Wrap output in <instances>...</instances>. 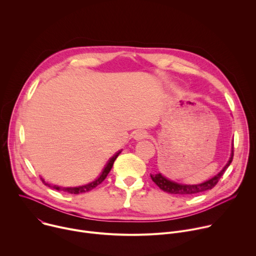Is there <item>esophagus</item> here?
<instances>
[{"instance_id":"1","label":"esophagus","mask_w":256,"mask_h":256,"mask_svg":"<svg viewBox=\"0 0 256 256\" xmlns=\"http://www.w3.org/2000/svg\"><path fill=\"white\" fill-rule=\"evenodd\" d=\"M147 136H148V132H146V130H138V132L134 134V138H136V140H144V138H146Z\"/></svg>"}]
</instances>
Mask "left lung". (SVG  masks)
<instances>
[{
  "instance_id": "obj_1",
  "label": "left lung",
  "mask_w": 256,
  "mask_h": 256,
  "mask_svg": "<svg viewBox=\"0 0 256 256\" xmlns=\"http://www.w3.org/2000/svg\"><path fill=\"white\" fill-rule=\"evenodd\" d=\"M233 156H234V150L232 149L231 157H230L228 163L226 164V166L223 168V170H221L220 173L216 174V176H214L210 180H206V182H202V184H194V186L179 184H176V182L168 180L167 178L162 176L160 173L156 174V175H151V178H152V180L155 182V184L162 190H164V192H166L168 194H180V196H190V194H194L202 192L212 190V188L216 186V184H218V180H220V178L222 177L224 172L230 166V164H231V162L233 160Z\"/></svg>"
}]
</instances>
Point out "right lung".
Returning a JSON list of instances; mask_svg holds the SVG:
<instances>
[{
  "label": "right lung",
  "mask_w": 256,
  "mask_h": 256,
  "mask_svg": "<svg viewBox=\"0 0 256 256\" xmlns=\"http://www.w3.org/2000/svg\"><path fill=\"white\" fill-rule=\"evenodd\" d=\"M120 152H122V151L118 152L112 158H110V160L108 161V163H107L106 166L104 167V169H103L101 175H100L95 181L91 182V184H87V186H79V188H60V186H52V188H54V190H60V192H68V194H82V192H87L92 190L95 188L97 186H99V184H101V182L106 178V176L108 175L109 171L112 170V165H114L116 159L118 158V156L120 154ZM42 182H44V184L46 186H48L50 188V184H46L44 179H42Z\"/></svg>",
  "instance_id": "add662e5"
}]
</instances>
